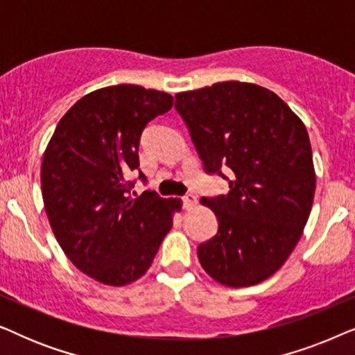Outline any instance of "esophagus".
Listing matches in <instances>:
<instances>
[{"label":"esophagus","mask_w":355,"mask_h":355,"mask_svg":"<svg viewBox=\"0 0 355 355\" xmlns=\"http://www.w3.org/2000/svg\"><path fill=\"white\" fill-rule=\"evenodd\" d=\"M182 205H184V208H192V207H196L197 205V197L196 196H192V193H187V196H184L182 197Z\"/></svg>","instance_id":"1"}]
</instances>
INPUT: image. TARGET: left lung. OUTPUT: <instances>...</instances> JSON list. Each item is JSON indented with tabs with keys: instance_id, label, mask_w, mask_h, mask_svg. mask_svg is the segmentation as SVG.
I'll return each mask as SVG.
<instances>
[{
	"instance_id": "left-lung-1",
	"label": "left lung",
	"mask_w": 355,
	"mask_h": 355,
	"mask_svg": "<svg viewBox=\"0 0 355 355\" xmlns=\"http://www.w3.org/2000/svg\"><path fill=\"white\" fill-rule=\"evenodd\" d=\"M174 106L207 171L231 176L227 196L200 200L220 225L198 245V261L223 286L259 284L293 254L312 210L305 124L275 92L239 80L181 92Z\"/></svg>"
}]
</instances>
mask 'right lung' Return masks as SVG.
<instances>
[{
  "instance_id": "right-lung-1",
  "label": "right lung",
  "mask_w": 355,
  "mask_h": 355,
  "mask_svg": "<svg viewBox=\"0 0 355 355\" xmlns=\"http://www.w3.org/2000/svg\"><path fill=\"white\" fill-rule=\"evenodd\" d=\"M173 96L121 84L90 92L67 110L42 162L43 205L58 244L82 273L128 286L147 273L181 198L129 196L140 134L173 108ZM139 178L145 179L142 173Z\"/></svg>"
}]
</instances>
